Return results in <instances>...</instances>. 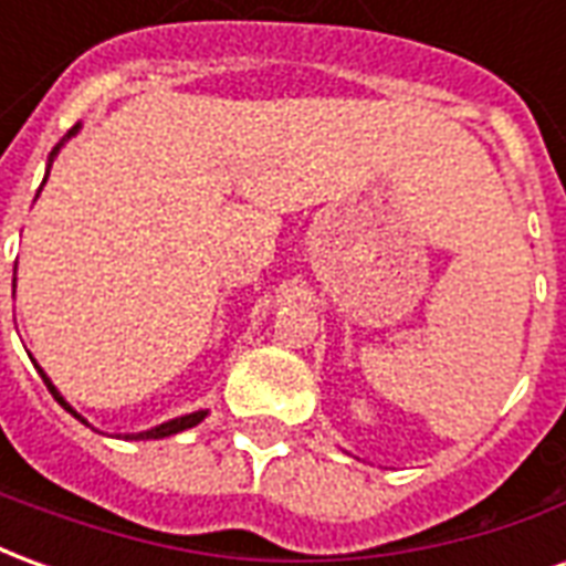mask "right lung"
<instances>
[{"mask_svg": "<svg viewBox=\"0 0 566 566\" xmlns=\"http://www.w3.org/2000/svg\"><path fill=\"white\" fill-rule=\"evenodd\" d=\"M75 129L78 127H72L66 133V139L69 136H72V133H75ZM60 145H63V142H60ZM60 145H56V148H60ZM56 148H54V154H56ZM39 373H42V369H39ZM42 379H44V385H48V391L54 394V400L60 406H66L69 412H72V416L75 418H81L78 412H75V409H72V406L66 403V400H63V397H60V394H56V388L54 385H51V379H48V376H44L42 373ZM202 418H206V412H190V416H185V418H172V421H166V424H160V427H154V430H145V433H136V437H129V439H160V437H172V433H178V430H187V427H193V424H199V421H202ZM81 421H84V418H81Z\"/></svg>", "mask_w": 566, "mask_h": 566, "instance_id": "add662e5", "label": "right lung"}]
</instances>
